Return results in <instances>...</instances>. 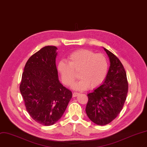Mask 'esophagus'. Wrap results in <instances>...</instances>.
Instances as JSON below:
<instances>
[{
    "label": "esophagus",
    "instance_id": "34e87169",
    "mask_svg": "<svg viewBox=\"0 0 147 147\" xmlns=\"http://www.w3.org/2000/svg\"><path fill=\"white\" fill-rule=\"evenodd\" d=\"M79 94V93H76V92H74V93H73V97H75L78 96Z\"/></svg>",
    "mask_w": 147,
    "mask_h": 147
}]
</instances>
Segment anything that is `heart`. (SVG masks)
I'll use <instances>...</instances> for the list:
<instances>
[{
  "label": "heart",
  "mask_w": 147,
  "mask_h": 147,
  "mask_svg": "<svg viewBox=\"0 0 147 147\" xmlns=\"http://www.w3.org/2000/svg\"><path fill=\"white\" fill-rule=\"evenodd\" d=\"M68 63L60 61L57 71L62 82L71 86L76 78L78 72L80 80L73 87L77 90H84L89 86L95 88L100 86L105 79L108 64L106 57L100 54H96L88 50H79L68 56Z\"/></svg>",
  "instance_id": "obj_1"
}]
</instances>
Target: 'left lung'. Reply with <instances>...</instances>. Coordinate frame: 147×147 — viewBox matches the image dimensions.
<instances>
[{
	"mask_svg": "<svg viewBox=\"0 0 147 147\" xmlns=\"http://www.w3.org/2000/svg\"><path fill=\"white\" fill-rule=\"evenodd\" d=\"M110 59V67L104 82L88 94L86 113L98 125H105L117 116L123 107L128 93L127 74L119 59L104 48Z\"/></svg>",
	"mask_w": 147,
	"mask_h": 147,
	"instance_id": "8db88e82",
	"label": "left lung"
}]
</instances>
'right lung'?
<instances>
[{
  "label": "right lung",
  "instance_id": "1",
  "mask_svg": "<svg viewBox=\"0 0 147 147\" xmlns=\"http://www.w3.org/2000/svg\"><path fill=\"white\" fill-rule=\"evenodd\" d=\"M57 50L46 46L32 55L25 64L20 85L26 111L36 122L45 126L61 118L72 97L71 91L59 80Z\"/></svg>",
  "mask_w": 147,
  "mask_h": 147
}]
</instances>
